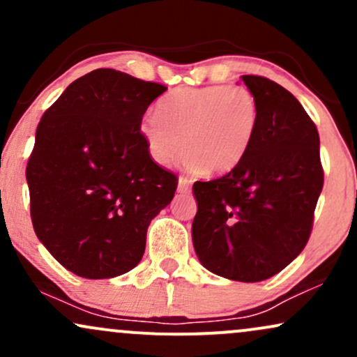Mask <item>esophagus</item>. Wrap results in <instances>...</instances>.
<instances>
[{
	"mask_svg": "<svg viewBox=\"0 0 357 357\" xmlns=\"http://www.w3.org/2000/svg\"><path fill=\"white\" fill-rule=\"evenodd\" d=\"M191 190V179H188V178H179L178 179V191L179 192H188Z\"/></svg>",
	"mask_w": 357,
	"mask_h": 357,
	"instance_id": "34e87169",
	"label": "esophagus"
}]
</instances>
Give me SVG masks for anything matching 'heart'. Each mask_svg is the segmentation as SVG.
Segmentation results:
<instances>
[{"label": "heart", "mask_w": 357, "mask_h": 357, "mask_svg": "<svg viewBox=\"0 0 357 357\" xmlns=\"http://www.w3.org/2000/svg\"><path fill=\"white\" fill-rule=\"evenodd\" d=\"M258 124L260 107L252 90L208 85L167 92L155 104V116L142 119L139 130L158 165H169L183 146L184 169L227 174L247 158Z\"/></svg>", "instance_id": "b5f03b06"}]
</instances>
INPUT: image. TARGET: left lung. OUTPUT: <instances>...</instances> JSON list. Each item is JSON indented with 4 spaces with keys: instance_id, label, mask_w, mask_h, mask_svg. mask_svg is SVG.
<instances>
[{
    "instance_id": "left-lung-1",
    "label": "left lung",
    "mask_w": 357,
    "mask_h": 357,
    "mask_svg": "<svg viewBox=\"0 0 357 357\" xmlns=\"http://www.w3.org/2000/svg\"><path fill=\"white\" fill-rule=\"evenodd\" d=\"M260 107L255 141L228 174L196 181L192 245L204 268L236 282L284 270L309 241L324 171L319 132L296 97L275 82L243 75Z\"/></svg>"
}]
</instances>
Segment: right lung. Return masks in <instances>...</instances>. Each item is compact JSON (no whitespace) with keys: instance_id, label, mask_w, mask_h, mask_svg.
I'll return each mask as SVG.
<instances>
[{"instance_id":"1","label":"right lung","mask_w":357,"mask_h":357,"mask_svg":"<svg viewBox=\"0 0 357 357\" xmlns=\"http://www.w3.org/2000/svg\"><path fill=\"white\" fill-rule=\"evenodd\" d=\"M165 85L97 68L72 82L36 127L26 166L31 223L59 264L84 278L132 270L178 178L158 166L142 116Z\"/></svg>"}]
</instances>
